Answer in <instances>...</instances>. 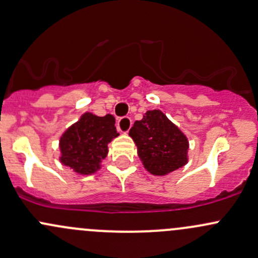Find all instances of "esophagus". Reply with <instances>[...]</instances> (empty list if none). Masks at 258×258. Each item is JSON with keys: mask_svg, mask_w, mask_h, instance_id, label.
Here are the masks:
<instances>
[{"mask_svg": "<svg viewBox=\"0 0 258 258\" xmlns=\"http://www.w3.org/2000/svg\"><path fill=\"white\" fill-rule=\"evenodd\" d=\"M117 128L119 132L121 133H128L129 129L132 128V119L129 117H121L118 119L117 121Z\"/></svg>", "mask_w": 258, "mask_h": 258, "instance_id": "1", "label": "esophagus"}]
</instances>
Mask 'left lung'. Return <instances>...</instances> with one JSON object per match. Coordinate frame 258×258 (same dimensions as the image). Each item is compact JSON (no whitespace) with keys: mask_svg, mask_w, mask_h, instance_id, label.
<instances>
[{"mask_svg":"<svg viewBox=\"0 0 258 258\" xmlns=\"http://www.w3.org/2000/svg\"><path fill=\"white\" fill-rule=\"evenodd\" d=\"M129 135L144 167L155 176H165L188 161L187 138L161 110H148L135 121Z\"/></svg>","mask_w":258,"mask_h":258,"instance_id":"1","label":"left lung"}]
</instances>
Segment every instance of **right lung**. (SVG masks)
Masks as SVG:
<instances>
[{"label":"right lung","mask_w":258,"mask_h":258,"mask_svg":"<svg viewBox=\"0 0 258 258\" xmlns=\"http://www.w3.org/2000/svg\"><path fill=\"white\" fill-rule=\"evenodd\" d=\"M112 114L85 113L60 138V161L80 174L95 173L107 156L108 144L118 137Z\"/></svg>","instance_id":"obj_1"}]
</instances>
